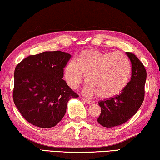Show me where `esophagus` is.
I'll return each mask as SVG.
<instances>
[{
    "label": "esophagus",
    "mask_w": 160,
    "mask_h": 160,
    "mask_svg": "<svg viewBox=\"0 0 160 160\" xmlns=\"http://www.w3.org/2000/svg\"><path fill=\"white\" fill-rule=\"evenodd\" d=\"M82 100L83 102H85L88 104H91V103H93V101L91 100H89V99H87V98H82Z\"/></svg>",
    "instance_id": "34e87169"
}]
</instances>
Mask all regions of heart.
Returning a JSON list of instances; mask_svg holds the SVG:
<instances>
[{
	"label": "heart",
	"instance_id": "1",
	"mask_svg": "<svg viewBox=\"0 0 160 160\" xmlns=\"http://www.w3.org/2000/svg\"><path fill=\"white\" fill-rule=\"evenodd\" d=\"M85 75L87 96L97 94L109 98L120 94L127 86L131 75V64L122 52H102L97 50L81 51L76 61L64 68V78L72 88H77Z\"/></svg>",
	"mask_w": 160,
	"mask_h": 160
}]
</instances>
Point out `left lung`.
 Instances as JSON below:
<instances>
[{"label": "left lung", "instance_id": "1", "mask_svg": "<svg viewBox=\"0 0 160 160\" xmlns=\"http://www.w3.org/2000/svg\"><path fill=\"white\" fill-rule=\"evenodd\" d=\"M126 54L132 64L131 79L119 95L98 102L102 111L97 121L103 127L113 128L127 122L136 113L144 99L147 71L136 55L130 52Z\"/></svg>", "mask_w": 160, "mask_h": 160}]
</instances>
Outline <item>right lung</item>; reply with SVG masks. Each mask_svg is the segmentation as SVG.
Listing matches in <instances>:
<instances>
[{"mask_svg":"<svg viewBox=\"0 0 160 160\" xmlns=\"http://www.w3.org/2000/svg\"><path fill=\"white\" fill-rule=\"evenodd\" d=\"M71 55L45 51L24 58L14 70L13 98L25 120L39 128L57 125L64 118L72 98H78L64 77Z\"/></svg>","mask_w":160,"mask_h":160,"instance_id":"add662e5","label":"right lung"}]
</instances>
